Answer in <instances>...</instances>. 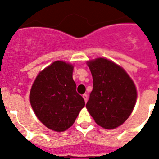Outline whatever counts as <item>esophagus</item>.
Instances as JSON below:
<instances>
[{
    "label": "esophagus",
    "instance_id": "esophagus-1",
    "mask_svg": "<svg viewBox=\"0 0 159 159\" xmlns=\"http://www.w3.org/2000/svg\"><path fill=\"white\" fill-rule=\"evenodd\" d=\"M83 98H84V99L85 102H88V95H87V94H84V95H83Z\"/></svg>",
    "mask_w": 159,
    "mask_h": 159
}]
</instances>
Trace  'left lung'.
Returning a JSON list of instances; mask_svg holds the SVG:
<instances>
[{"label": "left lung", "instance_id": "8db88e82", "mask_svg": "<svg viewBox=\"0 0 159 159\" xmlns=\"http://www.w3.org/2000/svg\"><path fill=\"white\" fill-rule=\"evenodd\" d=\"M87 64L93 89L86 108L97 124L105 129H115L133 111L137 98L136 86L128 73L111 60L98 57Z\"/></svg>", "mask_w": 159, "mask_h": 159}]
</instances>
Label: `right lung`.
Segmentation results:
<instances>
[{
  "mask_svg": "<svg viewBox=\"0 0 159 159\" xmlns=\"http://www.w3.org/2000/svg\"><path fill=\"white\" fill-rule=\"evenodd\" d=\"M73 68L71 64L55 61L38 74L30 92V103L36 117L55 132L71 127L85 105L76 92Z\"/></svg>",
  "mask_w": 159,
  "mask_h": 159,
  "instance_id": "add662e5",
  "label": "right lung"
}]
</instances>
